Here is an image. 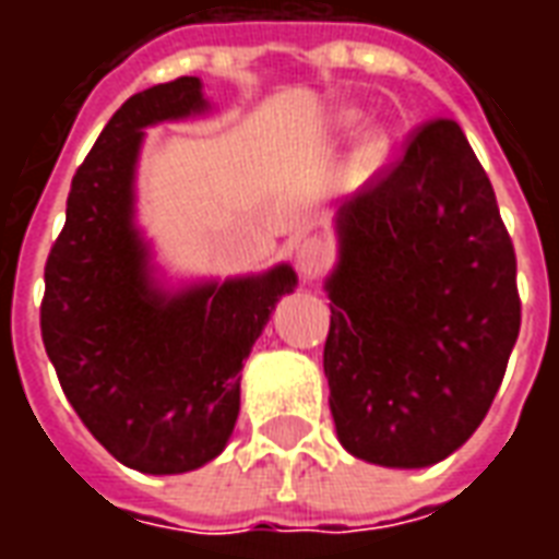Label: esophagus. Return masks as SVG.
Instances as JSON below:
<instances>
[{
    "instance_id": "obj_1",
    "label": "esophagus",
    "mask_w": 559,
    "mask_h": 559,
    "mask_svg": "<svg viewBox=\"0 0 559 559\" xmlns=\"http://www.w3.org/2000/svg\"><path fill=\"white\" fill-rule=\"evenodd\" d=\"M329 260H332V248L317 236L296 245V269H299L302 278H317L329 266Z\"/></svg>"
}]
</instances>
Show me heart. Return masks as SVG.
<instances>
[{"label":"heart","instance_id":"1","mask_svg":"<svg viewBox=\"0 0 559 559\" xmlns=\"http://www.w3.org/2000/svg\"><path fill=\"white\" fill-rule=\"evenodd\" d=\"M353 126H356V119H353V116H344V119H341V128H353ZM386 152H389V140L383 138V134H368L359 155H362V160L368 164V167H374V164H380V160L386 158Z\"/></svg>","mask_w":559,"mask_h":559}]
</instances>
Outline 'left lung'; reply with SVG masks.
<instances>
[{
  "label": "left lung",
  "mask_w": 559,
  "mask_h": 559,
  "mask_svg": "<svg viewBox=\"0 0 559 559\" xmlns=\"http://www.w3.org/2000/svg\"><path fill=\"white\" fill-rule=\"evenodd\" d=\"M323 371L341 445L431 467L467 443L521 329L515 248L452 119L421 128L386 179L335 215Z\"/></svg>",
  "instance_id": "8db88e82"
}]
</instances>
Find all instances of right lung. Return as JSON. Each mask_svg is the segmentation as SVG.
Wrapping results in <instances>:
<instances>
[{
    "instance_id": "right-lung-1",
    "label": "right lung",
    "mask_w": 559,
    "mask_h": 559,
    "mask_svg": "<svg viewBox=\"0 0 559 559\" xmlns=\"http://www.w3.org/2000/svg\"><path fill=\"white\" fill-rule=\"evenodd\" d=\"M200 78L131 95L80 164L66 227L44 269L41 338L71 407L126 467L173 476L224 452L239 416V380L290 263L167 284L138 224L146 128L203 116Z\"/></svg>"
}]
</instances>
